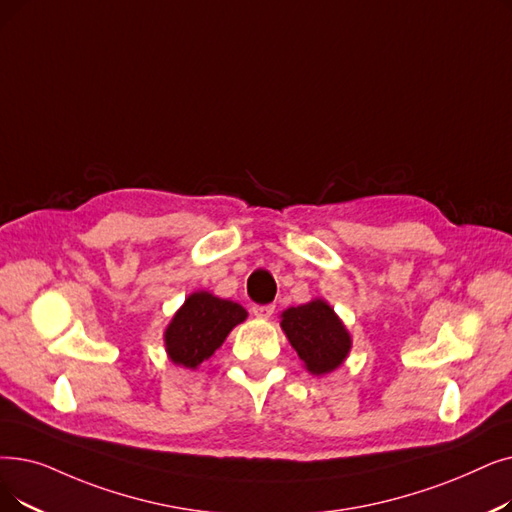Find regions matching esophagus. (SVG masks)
Segmentation results:
<instances>
[{
  "label": "esophagus",
  "mask_w": 512,
  "mask_h": 512,
  "mask_svg": "<svg viewBox=\"0 0 512 512\" xmlns=\"http://www.w3.org/2000/svg\"><path fill=\"white\" fill-rule=\"evenodd\" d=\"M253 314L257 318H265L268 320L274 314V305H253Z\"/></svg>",
  "instance_id": "34e87169"
}]
</instances>
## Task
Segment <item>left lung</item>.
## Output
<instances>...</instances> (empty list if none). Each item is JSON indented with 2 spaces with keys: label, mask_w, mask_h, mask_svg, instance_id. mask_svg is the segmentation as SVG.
<instances>
[{
  "label": "left lung",
  "mask_w": 512,
  "mask_h": 512,
  "mask_svg": "<svg viewBox=\"0 0 512 512\" xmlns=\"http://www.w3.org/2000/svg\"><path fill=\"white\" fill-rule=\"evenodd\" d=\"M282 330L307 372L322 376L337 370L351 349V335L324 299L282 311Z\"/></svg>",
  "instance_id": "1"
}]
</instances>
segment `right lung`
Masks as SVG:
<instances>
[{"mask_svg":"<svg viewBox=\"0 0 512 512\" xmlns=\"http://www.w3.org/2000/svg\"><path fill=\"white\" fill-rule=\"evenodd\" d=\"M247 320L242 305L207 291L192 293L165 328V349L177 366L196 370L221 347L230 330Z\"/></svg>","mask_w":512,"mask_h":512,"instance_id":"right-lung-1","label":"right lung"}]
</instances>
